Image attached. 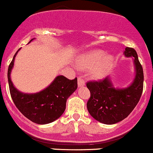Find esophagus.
I'll use <instances>...</instances> for the list:
<instances>
[{
    "label": "esophagus",
    "mask_w": 153,
    "mask_h": 153,
    "mask_svg": "<svg viewBox=\"0 0 153 153\" xmlns=\"http://www.w3.org/2000/svg\"><path fill=\"white\" fill-rule=\"evenodd\" d=\"M85 85V80L83 79V78L82 76L78 77V86L79 87H82V86H84Z\"/></svg>",
    "instance_id": "obj_1"
}]
</instances>
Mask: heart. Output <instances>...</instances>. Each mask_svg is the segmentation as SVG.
Listing matches in <instances>:
<instances>
[{
	"mask_svg": "<svg viewBox=\"0 0 153 153\" xmlns=\"http://www.w3.org/2000/svg\"><path fill=\"white\" fill-rule=\"evenodd\" d=\"M112 57L105 56V52L102 51H94L83 56L78 62L79 67L82 69H89L97 65L92 71L94 78H102L110 70L112 65Z\"/></svg>",
	"mask_w": 153,
	"mask_h": 153,
	"instance_id": "obj_1",
	"label": "heart"
}]
</instances>
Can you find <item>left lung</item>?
<instances>
[{"label": "left lung", "mask_w": 153, "mask_h": 153, "mask_svg": "<svg viewBox=\"0 0 153 153\" xmlns=\"http://www.w3.org/2000/svg\"><path fill=\"white\" fill-rule=\"evenodd\" d=\"M124 55L133 57L135 76L132 83L125 88H115L108 77L103 80L88 82L91 97L87 102L89 114L97 121L114 124L127 117L140 100L143 92V68L135 50L126 48Z\"/></svg>", "instance_id": "left-lung-1"}]
</instances>
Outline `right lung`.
I'll use <instances>...</instances> for the list:
<instances>
[{
	"mask_svg": "<svg viewBox=\"0 0 153 153\" xmlns=\"http://www.w3.org/2000/svg\"><path fill=\"white\" fill-rule=\"evenodd\" d=\"M19 51L13 56L7 73L12 99L22 114L33 123L47 124L53 122L64 113L68 98L77 88V78L71 80L64 76H58L42 91L36 94L22 93L15 88L10 78Z\"/></svg>",
	"mask_w": 153,
	"mask_h": 153,
	"instance_id": "right-lung-1",
	"label": "right lung"
}]
</instances>
